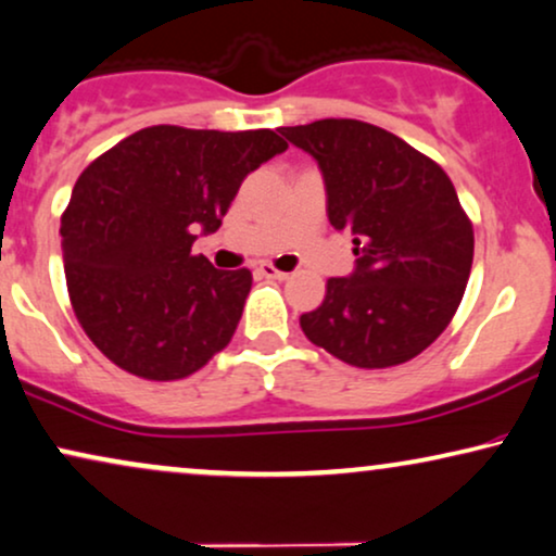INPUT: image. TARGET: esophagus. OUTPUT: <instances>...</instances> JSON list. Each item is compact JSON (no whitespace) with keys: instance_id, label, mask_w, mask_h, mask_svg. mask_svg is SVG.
Segmentation results:
<instances>
[{"instance_id":"esophagus-1","label":"esophagus","mask_w":556,"mask_h":556,"mask_svg":"<svg viewBox=\"0 0 556 556\" xmlns=\"http://www.w3.org/2000/svg\"><path fill=\"white\" fill-rule=\"evenodd\" d=\"M257 273H261V276H265V278L288 280V273H286V270H278L276 265H270V263H261V265H257Z\"/></svg>"}]
</instances>
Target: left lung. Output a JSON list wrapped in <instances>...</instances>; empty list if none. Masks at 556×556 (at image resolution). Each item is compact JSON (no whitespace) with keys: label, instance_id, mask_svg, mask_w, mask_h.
Listing matches in <instances>:
<instances>
[{"label":"left lung","instance_id":"8db88e82","mask_svg":"<svg viewBox=\"0 0 556 556\" xmlns=\"http://www.w3.org/2000/svg\"><path fill=\"white\" fill-rule=\"evenodd\" d=\"M280 132L319 163L331 227L352 232L357 255L355 273L329 278L321 306L301 314V329L348 365L408 363L452 321L472 268V222L450 176L359 119Z\"/></svg>","mask_w":556,"mask_h":556}]
</instances>
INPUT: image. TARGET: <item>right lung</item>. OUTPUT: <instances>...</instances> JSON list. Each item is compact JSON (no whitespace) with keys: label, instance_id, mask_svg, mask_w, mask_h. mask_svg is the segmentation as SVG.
<instances>
[{"label":"right lung","instance_id":"add662e5","mask_svg":"<svg viewBox=\"0 0 556 556\" xmlns=\"http://www.w3.org/2000/svg\"><path fill=\"white\" fill-rule=\"evenodd\" d=\"M288 142L273 129L155 125L86 168L61 216L71 306L89 340L122 370L181 380L225 350L252 273L193 255L248 173Z\"/></svg>","mask_w":556,"mask_h":556}]
</instances>
